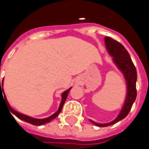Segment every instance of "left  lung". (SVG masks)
I'll list each match as a JSON object with an SVG mask.
<instances>
[{"mask_svg": "<svg viewBox=\"0 0 149 149\" xmlns=\"http://www.w3.org/2000/svg\"><path fill=\"white\" fill-rule=\"evenodd\" d=\"M106 48L108 49L110 55L113 56V61L118 65V67L122 70L123 73L126 81H127V88H128V94L127 98L125 100V104L123 105L120 113L113 121L109 123H96L91 121L95 125L99 127H106L109 126L113 123H117L118 121L122 120L129 114V111L133 106L134 102L137 97V89H136V80H137V70L135 68L133 61L130 58L129 52L124 48L122 44L118 41L113 40L111 37H105Z\"/></svg>", "mask_w": 149, "mask_h": 149, "instance_id": "8db88e82", "label": "left lung"}]
</instances>
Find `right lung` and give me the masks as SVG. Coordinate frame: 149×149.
Listing matches in <instances>:
<instances>
[{
  "label": "right lung",
  "instance_id": "1",
  "mask_svg": "<svg viewBox=\"0 0 149 149\" xmlns=\"http://www.w3.org/2000/svg\"><path fill=\"white\" fill-rule=\"evenodd\" d=\"M2 86H3V80L1 82V79H0V95H1V93L2 94V92H3ZM70 89H69L68 90H66V91H65V92L62 94V101H61V103H60V108H59L58 111L56 112V113H54V114H53V115H51L50 117L46 118H44V119L33 118L29 117V116H26V115L21 114V113H20L16 112L15 110H14L9 105L8 102H7L6 99V96H4V98H5V101H6V104H7V107L9 108V109H10V113H12L15 114L16 117L19 118L21 119V120H24L25 122H27V123H31V124H33V125H42V124H45V123H49V121H51L52 119L55 118L57 117V116L60 114V113L61 112V110H62L63 105H64V104H65V102L66 99H67V96H68V94H69V91H70ZM10 114H11V113H10Z\"/></svg>",
  "mask_w": 149,
  "mask_h": 149
}]
</instances>
